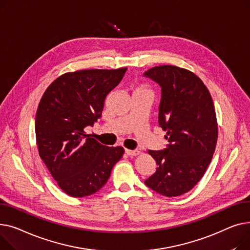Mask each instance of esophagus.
<instances>
[{
  "label": "esophagus",
  "mask_w": 250,
  "mask_h": 250,
  "mask_svg": "<svg viewBox=\"0 0 250 250\" xmlns=\"http://www.w3.org/2000/svg\"><path fill=\"white\" fill-rule=\"evenodd\" d=\"M125 153L129 156H135L138 155L140 153V151L138 150H130V149H125Z\"/></svg>",
  "instance_id": "esophagus-1"
}]
</instances>
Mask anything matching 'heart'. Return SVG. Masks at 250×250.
I'll list each match as a JSON object with an SVG mask.
<instances>
[{
  "instance_id": "obj_1",
  "label": "heart",
  "mask_w": 250,
  "mask_h": 250,
  "mask_svg": "<svg viewBox=\"0 0 250 250\" xmlns=\"http://www.w3.org/2000/svg\"><path fill=\"white\" fill-rule=\"evenodd\" d=\"M138 91H145V90H144V89H139Z\"/></svg>"
}]
</instances>
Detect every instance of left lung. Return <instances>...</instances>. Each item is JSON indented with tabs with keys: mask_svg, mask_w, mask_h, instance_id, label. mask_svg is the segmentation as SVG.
<instances>
[{
	"mask_svg": "<svg viewBox=\"0 0 250 250\" xmlns=\"http://www.w3.org/2000/svg\"><path fill=\"white\" fill-rule=\"evenodd\" d=\"M144 77L161 87L158 124L168 141L166 149L148 150L157 167L144 184L163 196H181L198 184L212 160L218 137L213 100L188 69L159 65Z\"/></svg>",
	"mask_w": 250,
	"mask_h": 250,
	"instance_id": "obj_1",
	"label": "left lung"
}]
</instances>
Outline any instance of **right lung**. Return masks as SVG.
Returning a JSON list of instances; mask_svg holds the SVG:
<instances>
[{
  "label": "right lung",
  "mask_w": 250,
  "mask_h": 250,
  "mask_svg": "<svg viewBox=\"0 0 250 250\" xmlns=\"http://www.w3.org/2000/svg\"><path fill=\"white\" fill-rule=\"evenodd\" d=\"M127 68L83 69L57 78L43 94L36 112L39 155L64 193L83 198L104 187L124 153L102 145L84 128L102 116L108 94Z\"/></svg>",
  "instance_id": "1"
}]
</instances>
